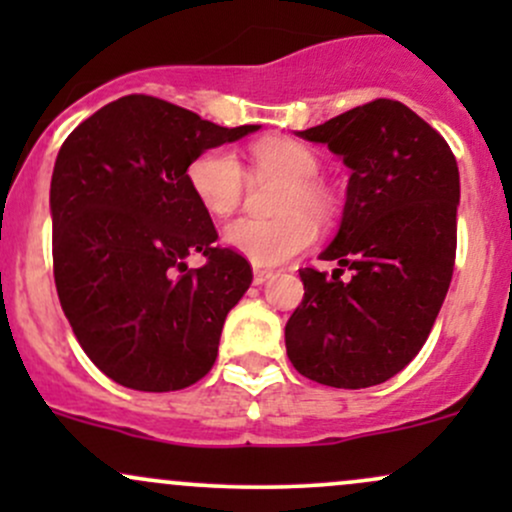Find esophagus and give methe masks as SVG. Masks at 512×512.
I'll list each match as a JSON object with an SVG mask.
<instances>
[{
	"label": "esophagus",
	"mask_w": 512,
	"mask_h": 512,
	"mask_svg": "<svg viewBox=\"0 0 512 512\" xmlns=\"http://www.w3.org/2000/svg\"><path fill=\"white\" fill-rule=\"evenodd\" d=\"M272 279V272H269V269H260V267H255V272H252V284L255 286H262L264 281H269Z\"/></svg>",
	"instance_id": "esophagus-1"
}]
</instances>
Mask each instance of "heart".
<instances>
[{"instance_id": "1", "label": "heart", "mask_w": 512, "mask_h": 512, "mask_svg": "<svg viewBox=\"0 0 512 512\" xmlns=\"http://www.w3.org/2000/svg\"><path fill=\"white\" fill-rule=\"evenodd\" d=\"M252 161L264 173L289 182L272 221L238 219L223 228V243L240 252L255 267H276L301 255L315 240V221L332 216V197L315 178L320 161L308 146L286 137H269L252 146ZM192 195L211 216H228L245 195V173L238 156L228 149H209L187 168Z\"/></svg>"}]
</instances>
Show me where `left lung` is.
<instances>
[{"label": "left lung", "mask_w": 512, "mask_h": 512, "mask_svg": "<svg viewBox=\"0 0 512 512\" xmlns=\"http://www.w3.org/2000/svg\"><path fill=\"white\" fill-rule=\"evenodd\" d=\"M351 168L337 236L301 269L303 303L286 322L293 368L320 385L361 390L421 351L448 293L457 248L460 173L448 142L399 101L358 105L298 132Z\"/></svg>", "instance_id": "1"}]
</instances>
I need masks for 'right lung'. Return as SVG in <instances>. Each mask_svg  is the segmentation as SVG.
I'll return each instance as SVG.
<instances>
[{
  "instance_id": "add662e5",
  "label": "right lung",
  "mask_w": 512,
  "mask_h": 512,
  "mask_svg": "<svg viewBox=\"0 0 512 512\" xmlns=\"http://www.w3.org/2000/svg\"><path fill=\"white\" fill-rule=\"evenodd\" d=\"M257 129L125 96L64 139L50 182L57 296L81 349L115 383L182 390L214 366L223 322L250 289L252 269L214 245L219 233L187 168ZM197 251L208 262L187 270Z\"/></svg>"
}]
</instances>
